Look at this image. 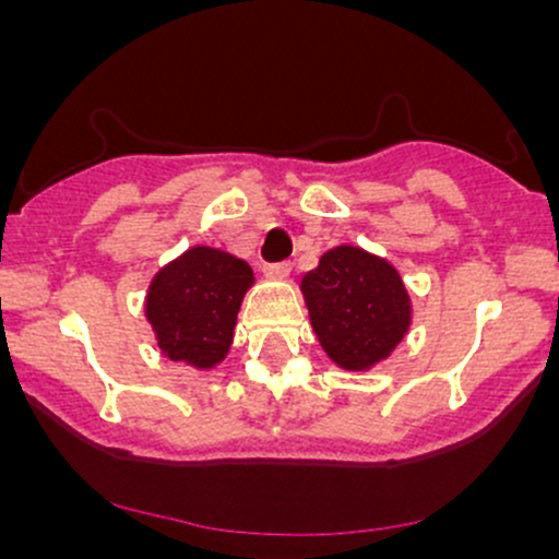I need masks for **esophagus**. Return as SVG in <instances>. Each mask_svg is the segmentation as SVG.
Segmentation results:
<instances>
[{
    "label": "esophagus",
    "mask_w": 559,
    "mask_h": 559,
    "mask_svg": "<svg viewBox=\"0 0 559 559\" xmlns=\"http://www.w3.org/2000/svg\"><path fill=\"white\" fill-rule=\"evenodd\" d=\"M288 273H292V262H271V265H265L267 278H286Z\"/></svg>",
    "instance_id": "obj_1"
}]
</instances>
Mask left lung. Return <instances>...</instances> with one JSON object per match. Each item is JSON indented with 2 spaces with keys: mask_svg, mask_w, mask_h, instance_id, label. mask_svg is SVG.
I'll return each instance as SVG.
<instances>
[{
  "mask_svg": "<svg viewBox=\"0 0 559 559\" xmlns=\"http://www.w3.org/2000/svg\"><path fill=\"white\" fill-rule=\"evenodd\" d=\"M310 325L333 365L349 373L391 357L413 325V299L386 258L342 243L301 275Z\"/></svg>",
  "mask_w": 559,
  "mask_h": 559,
  "instance_id": "obj_1",
  "label": "left lung"
}]
</instances>
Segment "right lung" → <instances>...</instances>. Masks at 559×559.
Instances as JSON below:
<instances>
[{
    "mask_svg": "<svg viewBox=\"0 0 559 559\" xmlns=\"http://www.w3.org/2000/svg\"><path fill=\"white\" fill-rule=\"evenodd\" d=\"M254 286L247 262L223 249H186L150 281L144 299L146 323L157 346L173 362L210 370L226 360L234 344L243 294Z\"/></svg>",
    "mask_w": 559,
    "mask_h": 559,
    "instance_id": "obj_1",
    "label": "right lung"
}]
</instances>
